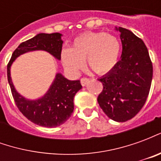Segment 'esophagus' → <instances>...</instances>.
<instances>
[{
	"label": "esophagus",
	"instance_id": "1",
	"mask_svg": "<svg viewBox=\"0 0 161 161\" xmlns=\"http://www.w3.org/2000/svg\"><path fill=\"white\" fill-rule=\"evenodd\" d=\"M81 84L83 85V86H85L86 84H88V82H89V78L87 77H83V78H81Z\"/></svg>",
	"mask_w": 161,
	"mask_h": 161
}]
</instances>
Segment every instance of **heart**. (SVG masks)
Instances as JSON below:
<instances>
[{"instance_id":"obj_1","label":"heart","mask_w":161,"mask_h":161,"mask_svg":"<svg viewBox=\"0 0 161 161\" xmlns=\"http://www.w3.org/2000/svg\"><path fill=\"white\" fill-rule=\"evenodd\" d=\"M121 45L111 34L87 33L77 37L70 48L61 51L63 66L70 73L77 75L86 59L88 66L97 74H105L114 69L118 61Z\"/></svg>"}]
</instances>
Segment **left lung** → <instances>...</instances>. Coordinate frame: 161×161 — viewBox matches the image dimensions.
Wrapping results in <instances>:
<instances>
[{
    "label": "left lung",
    "mask_w": 161,
    "mask_h": 161,
    "mask_svg": "<svg viewBox=\"0 0 161 161\" xmlns=\"http://www.w3.org/2000/svg\"><path fill=\"white\" fill-rule=\"evenodd\" d=\"M122 53L114 69L98 80L103 85L97 102L108 118L123 122L138 114L148 97L153 64L144 42L131 31L115 27Z\"/></svg>",
    "instance_id": "8db88e82"
}]
</instances>
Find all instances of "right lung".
Listing matches in <instances>:
<instances>
[{
	"label": "right lung",
	"mask_w": 161,
	"mask_h": 161,
	"mask_svg": "<svg viewBox=\"0 0 161 161\" xmlns=\"http://www.w3.org/2000/svg\"><path fill=\"white\" fill-rule=\"evenodd\" d=\"M59 33H39L21 43L11 57L8 64V80L13 97L19 111L33 123L56 128L70 118L74 109V97L82 89L79 80H69L61 73H57L46 94L34 100L27 99L16 91L11 78V66L14 60L24 53L33 51H46L60 60L63 40Z\"/></svg>",
	"instance_id": "right-lung-1"
}]
</instances>
